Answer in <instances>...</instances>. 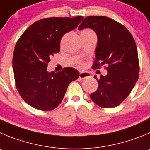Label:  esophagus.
I'll return each instance as SVG.
<instances>
[{"label": "esophagus", "mask_w": 150, "mask_h": 150, "mask_svg": "<svg viewBox=\"0 0 150 150\" xmlns=\"http://www.w3.org/2000/svg\"><path fill=\"white\" fill-rule=\"evenodd\" d=\"M89 77H90V75L87 72H80V74H79L80 79H85V78H89Z\"/></svg>", "instance_id": "obj_1"}]
</instances>
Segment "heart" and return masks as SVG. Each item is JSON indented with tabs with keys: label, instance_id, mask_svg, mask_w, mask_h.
<instances>
[{
	"label": "heart",
	"instance_id": "obj_1",
	"mask_svg": "<svg viewBox=\"0 0 150 150\" xmlns=\"http://www.w3.org/2000/svg\"><path fill=\"white\" fill-rule=\"evenodd\" d=\"M81 33H94V32L90 29H84L82 30ZM78 65L80 66V67H81L83 64H82V63H78Z\"/></svg>",
	"mask_w": 150,
	"mask_h": 150
}]
</instances>
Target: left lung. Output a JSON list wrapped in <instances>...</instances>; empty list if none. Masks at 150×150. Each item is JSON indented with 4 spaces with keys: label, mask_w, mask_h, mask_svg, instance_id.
<instances>
[{
    "label": "left lung",
    "mask_w": 150,
    "mask_h": 150,
    "mask_svg": "<svg viewBox=\"0 0 150 150\" xmlns=\"http://www.w3.org/2000/svg\"><path fill=\"white\" fill-rule=\"evenodd\" d=\"M83 28L93 29L98 37L93 68L108 65L107 75L98 79L94 76L98 87L90 98L104 108L116 107L127 98L138 79L135 42L127 28L106 16H87L78 27L80 30Z\"/></svg>",
    "instance_id": "obj_1"
}]
</instances>
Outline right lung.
<instances>
[{
	"label": "right lung",
	"instance_id": "add662e5",
	"mask_svg": "<svg viewBox=\"0 0 150 150\" xmlns=\"http://www.w3.org/2000/svg\"><path fill=\"white\" fill-rule=\"evenodd\" d=\"M83 16L52 17L39 20L16 42L13 67L16 88L31 107L52 110L60 105L69 84L79 77L72 67L58 72L47 71L50 57L60 52L63 36L78 27Z\"/></svg>",
	"mask_w": 150,
	"mask_h": 150
}]
</instances>
